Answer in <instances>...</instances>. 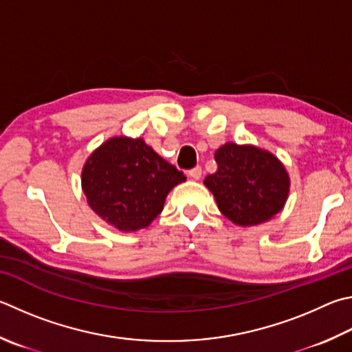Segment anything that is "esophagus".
<instances>
[{
	"instance_id": "1",
	"label": "esophagus",
	"mask_w": 352,
	"mask_h": 352,
	"mask_svg": "<svg viewBox=\"0 0 352 352\" xmlns=\"http://www.w3.org/2000/svg\"><path fill=\"white\" fill-rule=\"evenodd\" d=\"M188 174H189L190 178H194V180H198V178L201 177V168H200V166H195V168L188 170Z\"/></svg>"
}]
</instances>
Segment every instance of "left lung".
<instances>
[{
    "label": "left lung",
    "instance_id": "1",
    "mask_svg": "<svg viewBox=\"0 0 352 352\" xmlns=\"http://www.w3.org/2000/svg\"><path fill=\"white\" fill-rule=\"evenodd\" d=\"M214 157L217 170L203 183L226 219L240 226H255L283 209L289 175L271 152L251 144L226 143Z\"/></svg>",
    "mask_w": 352,
    "mask_h": 352
}]
</instances>
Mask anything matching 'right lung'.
Returning <instances> with one entry per match:
<instances>
[{
    "instance_id": "add662e5",
    "label": "right lung",
    "mask_w": 352,
    "mask_h": 352,
    "mask_svg": "<svg viewBox=\"0 0 352 352\" xmlns=\"http://www.w3.org/2000/svg\"><path fill=\"white\" fill-rule=\"evenodd\" d=\"M186 177L144 143L113 137L95 149L81 172V186L95 214L123 232L148 228L169 190Z\"/></svg>"
}]
</instances>
